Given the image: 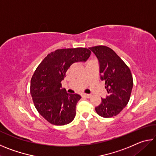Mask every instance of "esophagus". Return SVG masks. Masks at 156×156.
Segmentation results:
<instances>
[{"label":"esophagus","instance_id":"esophagus-1","mask_svg":"<svg viewBox=\"0 0 156 156\" xmlns=\"http://www.w3.org/2000/svg\"><path fill=\"white\" fill-rule=\"evenodd\" d=\"M83 96L84 97L87 98H89L91 96V94H83Z\"/></svg>","mask_w":156,"mask_h":156}]
</instances>
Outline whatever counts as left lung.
<instances>
[{"mask_svg":"<svg viewBox=\"0 0 156 156\" xmlns=\"http://www.w3.org/2000/svg\"><path fill=\"white\" fill-rule=\"evenodd\" d=\"M89 49L98 60L100 80L105 81L108 93L95 109L102 117L111 118L120 113L127 105L133 88V77L127 65L109 47L100 45Z\"/></svg>","mask_w":156,"mask_h":156,"instance_id":"8db88e82","label":"left lung"}]
</instances>
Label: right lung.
<instances>
[{
  "mask_svg": "<svg viewBox=\"0 0 156 156\" xmlns=\"http://www.w3.org/2000/svg\"><path fill=\"white\" fill-rule=\"evenodd\" d=\"M90 54V50L83 47L57 49L37 67L31 80V96L37 111L49 122L65 125L74 119L81 96L68 94L62 89L61 81L71 65L87 61Z\"/></svg>",
  "mask_w": 156,
  "mask_h": 156,
  "instance_id": "1",
  "label": "right lung"
}]
</instances>
